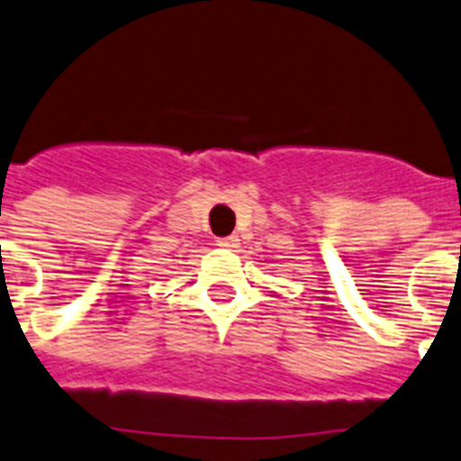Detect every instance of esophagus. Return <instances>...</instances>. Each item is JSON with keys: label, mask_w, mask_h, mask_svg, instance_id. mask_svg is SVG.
Instances as JSON below:
<instances>
[{"label": "esophagus", "mask_w": 461, "mask_h": 461, "mask_svg": "<svg viewBox=\"0 0 461 461\" xmlns=\"http://www.w3.org/2000/svg\"><path fill=\"white\" fill-rule=\"evenodd\" d=\"M236 241H239L236 236H225V239H218V246L220 248H234Z\"/></svg>", "instance_id": "obj_1"}]
</instances>
